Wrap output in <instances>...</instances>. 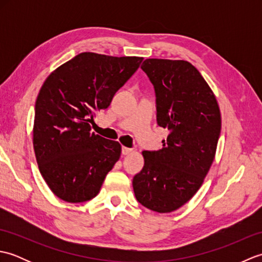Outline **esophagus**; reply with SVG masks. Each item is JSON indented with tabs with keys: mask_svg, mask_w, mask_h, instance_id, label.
Listing matches in <instances>:
<instances>
[{
	"mask_svg": "<svg viewBox=\"0 0 262 262\" xmlns=\"http://www.w3.org/2000/svg\"><path fill=\"white\" fill-rule=\"evenodd\" d=\"M122 154H124V155H129V154H132L133 152H134V151H133V148H128V147H122Z\"/></svg>",
	"mask_w": 262,
	"mask_h": 262,
	"instance_id": "34e87169",
	"label": "esophagus"
}]
</instances>
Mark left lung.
I'll return each mask as SVG.
<instances>
[{"label": "left lung", "mask_w": 262, "mask_h": 262, "mask_svg": "<svg viewBox=\"0 0 262 262\" xmlns=\"http://www.w3.org/2000/svg\"><path fill=\"white\" fill-rule=\"evenodd\" d=\"M141 69L155 89L158 124L170 134L159 151L142 152L144 166L133 188L144 207L171 213L194 196L208 173L221 111L208 83L187 60L147 58Z\"/></svg>", "instance_id": "8db88e82"}]
</instances>
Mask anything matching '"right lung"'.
I'll return each mask as SVG.
<instances>
[{
  "mask_svg": "<svg viewBox=\"0 0 262 262\" xmlns=\"http://www.w3.org/2000/svg\"><path fill=\"white\" fill-rule=\"evenodd\" d=\"M143 57L81 53L53 71L38 93L32 143L39 171L64 202L94 198L121 145L91 133L94 111L107 109Z\"/></svg>",
  "mask_w": 262,
  "mask_h": 262,
  "instance_id": "add662e5",
  "label": "right lung"
}]
</instances>
